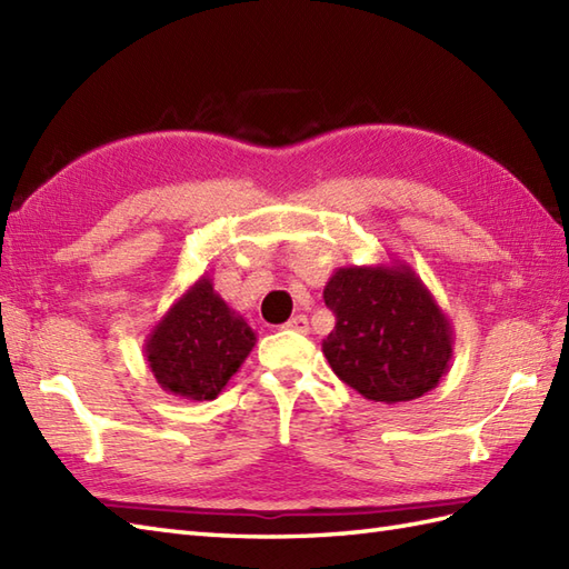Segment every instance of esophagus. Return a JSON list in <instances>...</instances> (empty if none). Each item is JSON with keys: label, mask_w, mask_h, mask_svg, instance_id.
<instances>
[{"label": "esophagus", "mask_w": 569, "mask_h": 569, "mask_svg": "<svg viewBox=\"0 0 569 569\" xmlns=\"http://www.w3.org/2000/svg\"><path fill=\"white\" fill-rule=\"evenodd\" d=\"M286 330H293V332H300V335H308L310 332V328H308V318L306 316H296V318H291L288 320L286 325H283Z\"/></svg>", "instance_id": "1"}]
</instances>
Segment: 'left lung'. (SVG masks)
<instances>
[{
	"label": "left lung",
	"mask_w": 569,
	"mask_h": 569,
	"mask_svg": "<svg viewBox=\"0 0 569 569\" xmlns=\"http://www.w3.org/2000/svg\"><path fill=\"white\" fill-rule=\"evenodd\" d=\"M322 298L337 318L322 352L369 401H413L450 369L452 325L408 263L340 266Z\"/></svg>",
	"instance_id": "obj_1"
}]
</instances>
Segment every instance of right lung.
Masks as SVG:
<instances>
[{
	"label": "right lung",
	"instance_id": "add662e5",
	"mask_svg": "<svg viewBox=\"0 0 569 569\" xmlns=\"http://www.w3.org/2000/svg\"><path fill=\"white\" fill-rule=\"evenodd\" d=\"M253 345L257 335L214 293L212 278L204 273L153 325L143 355L163 391L188 401H212Z\"/></svg>",
	"mask_w": 569,
	"mask_h": 569
}]
</instances>
